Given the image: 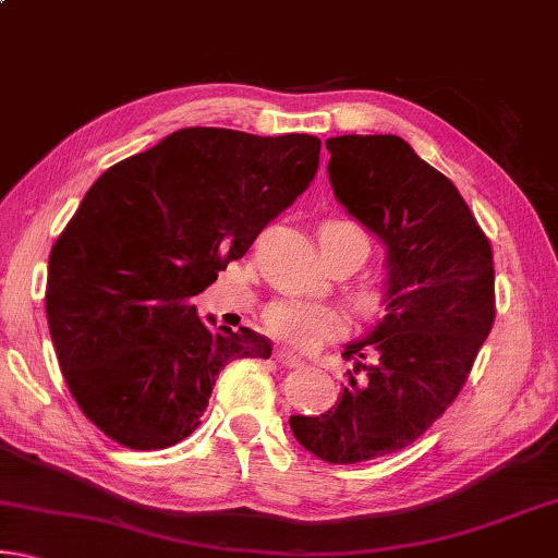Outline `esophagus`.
I'll use <instances>...</instances> for the list:
<instances>
[{"mask_svg": "<svg viewBox=\"0 0 558 558\" xmlns=\"http://www.w3.org/2000/svg\"><path fill=\"white\" fill-rule=\"evenodd\" d=\"M272 359H276V362L282 364V366H290V369H292V366H302V364H305L300 356L286 352V349H276V352H272Z\"/></svg>", "mask_w": 558, "mask_h": 558, "instance_id": "esophagus-1", "label": "esophagus"}]
</instances>
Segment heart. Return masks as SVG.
<instances>
[{"mask_svg": "<svg viewBox=\"0 0 558 558\" xmlns=\"http://www.w3.org/2000/svg\"><path fill=\"white\" fill-rule=\"evenodd\" d=\"M319 241L325 248H349L356 253L359 266L372 251L369 235L354 221H327L319 231ZM354 302L364 315H376L386 302V288L376 280L359 282L354 288ZM266 327L278 342L292 349H313L323 339L335 337L344 329L342 310L327 302H315L305 298H280L266 307Z\"/></svg>", "mask_w": 558, "mask_h": 558, "instance_id": "1", "label": "heart"}]
</instances>
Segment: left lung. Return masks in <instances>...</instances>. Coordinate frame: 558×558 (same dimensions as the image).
Listing matches in <instances>:
<instances>
[{
	"label": "left lung",
	"instance_id": "8db88e82",
	"mask_svg": "<svg viewBox=\"0 0 558 558\" xmlns=\"http://www.w3.org/2000/svg\"><path fill=\"white\" fill-rule=\"evenodd\" d=\"M325 145L335 196L386 245V315L347 344L354 369L337 405L290 415V428L319 460L352 465L411 446L458 399L495 323V266L456 184L401 137Z\"/></svg>",
	"mask_w": 558,
	"mask_h": 558
}]
</instances>
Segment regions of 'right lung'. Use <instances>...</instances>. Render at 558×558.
Returning <instances> with one entry per match:
<instances>
[{"label": "right lung", "mask_w": 558, "mask_h": 558, "mask_svg": "<svg viewBox=\"0 0 558 558\" xmlns=\"http://www.w3.org/2000/svg\"><path fill=\"white\" fill-rule=\"evenodd\" d=\"M319 145L184 128L88 189L51 248L46 317L75 403L108 438L174 446L202 423L226 364L270 356L268 337L211 329L192 298L305 192Z\"/></svg>", "instance_id": "obj_1"}]
</instances>
